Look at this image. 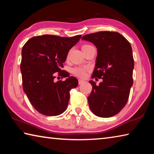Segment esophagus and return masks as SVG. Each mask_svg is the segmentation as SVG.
Returning a JSON list of instances; mask_svg holds the SVG:
<instances>
[{
  "instance_id": "34e87169",
  "label": "esophagus",
  "mask_w": 154,
  "mask_h": 154,
  "mask_svg": "<svg viewBox=\"0 0 154 154\" xmlns=\"http://www.w3.org/2000/svg\"><path fill=\"white\" fill-rule=\"evenodd\" d=\"M78 82H79V84L81 85V84H82V83H84L85 81L84 80H82V79H79V81H78Z\"/></svg>"
}]
</instances>
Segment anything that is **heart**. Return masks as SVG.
Segmentation results:
<instances>
[{"label":"heart","mask_w":154,"mask_h":154,"mask_svg":"<svg viewBox=\"0 0 154 154\" xmlns=\"http://www.w3.org/2000/svg\"><path fill=\"white\" fill-rule=\"evenodd\" d=\"M88 46H90V45H83L82 46V49L87 48ZM87 71H88L87 68H83V67H75L72 70V73H73L75 75H76V76L79 77H85L87 75Z\"/></svg>","instance_id":"obj_1"}]
</instances>
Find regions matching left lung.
<instances>
[{
	"label": "left lung",
	"mask_w": 154,
	"mask_h": 154,
	"mask_svg": "<svg viewBox=\"0 0 154 154\" xmlns=\"http://www.w3.org/2000/svg\"><path fill=\"white\" fill-rule=\"evenodd\" d=\"M82 39L92 42L97 48L92 78L103 79L99 85L93 81L89 82L92 86L88 97L90 108L96 116L110 118L126 105L133 84L131 45L121 34L110 31L89 34L83 36Z\"/></svg>",
	"instance_id": "1"
}]
</instances>
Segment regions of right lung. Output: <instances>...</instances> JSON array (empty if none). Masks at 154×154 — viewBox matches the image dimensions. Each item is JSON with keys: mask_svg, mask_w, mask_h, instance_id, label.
<instances>
[{"mask_svg": "<svg viewBox=\"0 0 154 154\" xmlns=\"http://www.w3.org/2000/svg\"><path fill=\"white\" fill-rule=\"evenodd\" d=\"M82 37L45 35L33 36L22 49L20 70L23 89L38 113L56 116L66 110L70 90L78 85V80L61 70L68 53ZM63 77L62 82H54L56 72Z\"/></svg>", "mask_w": 154, "mask_h": 154, "instance_id": "obj_1", "label": "right lung"}]
</instances>
